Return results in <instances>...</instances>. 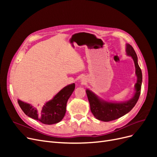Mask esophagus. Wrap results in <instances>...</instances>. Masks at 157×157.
Here are the masks:
<instances>
[{"mask_svg": "<svg viewBox=\"0 0 157 157\" xmlns=\"http://www.w3.org/2000/svg\"><path fill=\"white\" fill-rule=\"evenodd\" d=\"M82 81H83V80H82Z\"/></svg>", "mask_w": 157, "mask_h": 157, "instance_id": "1", "label": "esophagus"}]
</instances>
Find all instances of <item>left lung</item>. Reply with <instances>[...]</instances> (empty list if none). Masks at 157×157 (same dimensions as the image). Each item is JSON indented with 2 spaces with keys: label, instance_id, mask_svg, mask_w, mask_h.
<instances>
[{
  "label": "left lung",
  "instance_id": "left-lung-1",
  "mask_svg": "<svg viewBox=\"0 0 157 157\" xmlns=\"http://www.w3.org/2000/svg\"><path fill=\"white\" fill-rule=\"evenodd\" d=\"M126 54L130 56L134 60L137 81L134 86V95L125 101H110L99 98L98 95L89 89L86 90L90 110L93 115L98 120L103 122H109L116 120L129 113L138 100L142 83V73L138 65L137 56L135 50L130 44H126Z\"/></svg>",
  "mask_w": 157,
  "mask_h": 157
}]
</instances>
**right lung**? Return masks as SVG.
<instances>
[{"mask_svg":"<svg viewBox=\"0 0 157 157\" xmlns=\"http://www.w3.org/2000/svg\"><path fill=\"white\" fill-rule=\"evenodd\" d=\"M75 88L72 83L61 89L52 99L42 107H36L31 104L17 99L19 105L26 115L45 124H54L63 119L66 112V105L69 98Z\"/></svg>","mask_w":157,"mask_h":157,"instance_id":"right-lung-1","label":"right lung"}]
</instances>
